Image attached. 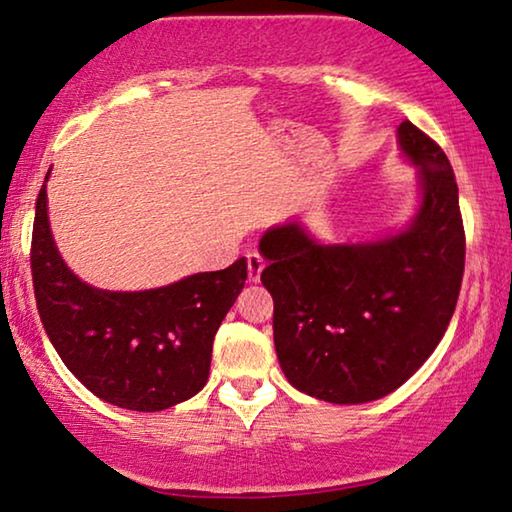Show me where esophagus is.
Here are the masks:
<instances>
[{"label":"esophagus","mask_w":512,"mask_h":512,"mask_svg":"<svg viewBox=\"0 0 512 512\" xmlns=\"http://www.w3.org/2000/svg\"><path fill=\"white\" fill-rule=\"evenodd\" d=\"M265 267V258L258 254V251H249L247 254V274H249V281H261V272Z\"/></svg>","instance_id":"esophagus-1"}]
</instances>
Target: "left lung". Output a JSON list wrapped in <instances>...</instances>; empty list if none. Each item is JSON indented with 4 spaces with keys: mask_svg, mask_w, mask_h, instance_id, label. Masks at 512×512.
<instances>
[{
    "mask_svg": "<svg viewBox=\"0 0 512 512\" xmlns=\"http://www.w3.org/2000/svg\"><path fill=\"white\" fill-rule=\"evenodd\" d=\"M423 203L410 229L366 245H318L297 224L263 235L274 348L295 389L336 405L396 391L442 341L465 274V226L451 162L405 121Z\"/></svg>",
    "mask_w": 512,
    "mask_h": 512,
    "instance_id": "obj_1",
    "label": "left lung"
}]
</instances>
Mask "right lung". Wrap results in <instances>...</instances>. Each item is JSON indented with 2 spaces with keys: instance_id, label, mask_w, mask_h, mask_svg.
Masks as SVG:
<instances>
[{
  "instance_id": "obj_1",
  "label": "right lung",
  "mask_w": 512,
  "mask_h": 512,
  "mask_svg": "<svg viewBox=\"0 0 512 512\" xmlns=\"http://www.w3.org/2000/svg\"><path fill=\"white\" fill-rule=\"evenodd\" d=\"M29 261L38 316L68 371L98 398L137 412L169 410L203 389L212 341L247 279V261L238 258L226 270L141 293L93 288L54 247L45 183Z\"/></svg>"
}]
</instances>
